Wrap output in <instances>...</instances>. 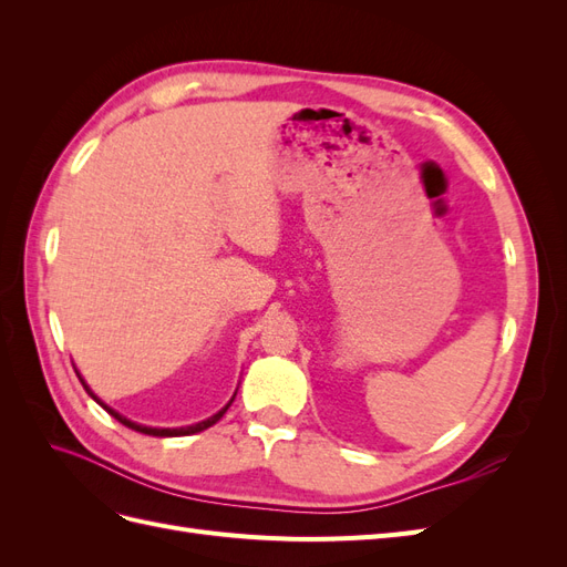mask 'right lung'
Returning <instances> with one entry per match:
<instances>
[{"label":"right lung","mask_w":567,"mask_h":567,"mask_svg":"<svg viewBox=\"0 0 567 567\" xmlns=\"http://www.w3.org/2000/svg\"><path fill=\"white\" fill-rule=\"evenodd\" d=\"M78 373V371H75ZM78 379H80V383L84 385V390H87L90 392V398L92 400H96L101 406H104L106 411H109V414L113 416V419H117L120 423H123V425H127V427H132V431H136V433H144V435H153V437H182V435H194V433H200V431H205V427H210V425H215L221 416H225V411L231 406V402H234V398H236V394H234V398H231V402L225 406V409H219L217 411V414L215 416H210V419H205V421H200V423H194V425H184V427H148V425H140V423H134V421H130V419H125V416H120L117 414V411L115 409H111V406H106L104 402H101L99 398H96V394L90 390V385L87 383H84V379H82V375L78 373Z\"/></svg>","instance_id":"1"}]
</instances>
